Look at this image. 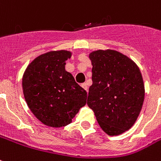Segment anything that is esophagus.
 <instances>
[{
  "mask_svg": "<svg viewBox=\"0 0 161 161\" xmlns=\"http://www.w3.org/2000/svg\"><path fill=\"white\" fill-rule=\"evenodd\" d=\"M81 86L83 87V89H85L86 91H88V85H87V83H82V84H81Z\"/></svg>",
  "mask_w": 161,
  "mask_h": 161,
  "instance_id": "1",
  "label": "esophagus"
}]
</instances>
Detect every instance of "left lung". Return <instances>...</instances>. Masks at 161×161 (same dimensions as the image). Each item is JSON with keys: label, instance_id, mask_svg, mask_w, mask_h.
I'll list each match as a JSON object with an SVG mask.
<instances>
[{"label": "left lung", "instance_id": "left-lung-1", "mask_svg": "<svg viewBox=\"0 0 161 161\" xmlns=\"http://www.w3.org/2000/svg\"><path fill=\"white\" fill-rule=\"evenodd\" d=\"M92 81L87 105L103 131L121 134L134 124L144 100V85L138 66L118 51H93L89 55Z\"/></svg>", "mask_w": 161, "mask_h": 161}]
</instances>
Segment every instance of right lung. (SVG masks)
Listing matches in <instances>:
<instances>
[{
  "mask_svg": "<svg viewBox=\"0 0 161 161\" xmlns=\"http://www.w3.org/2000/svg\"><path fill=\"white\" fill-rule=\"evenodd\" d=\"M67 51H50L35 58L23 77L27 105L37 119L46 126L65 127L84 106L87 92L65 70Z\"/></svg>",
  "mask_w": 161,
  "mask_h": 161,
  "instance_id": "right-lung-1",
  "label": "right lung"
}]
</instances>
